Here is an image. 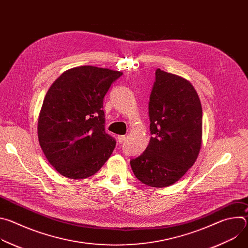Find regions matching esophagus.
<instances>
[{"label":"esophagus","mask_w":248,"mask_h":248,"mask_svg":"<svg viewBox=\"0 0 248 248\" xmlns=\"http://www.w3.org/2000/svg\"><path fill=\"white\" fill-rule=\"evenodd\" d=\"M117 139H118V142L119 143H123L124 141V139H125V135H119Z\"/></svg>","instance_id":"obj_1"}]
</instances>
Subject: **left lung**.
I'll list each match as a JSON object with an SVG mask.
<instances>
[{"instance_id": "left-lung-1", "label": "left lung", "mask_w": 248, "mask_h": 248, "mask_svg": "<svg viewBox=\"0 0 248 248\" xmlns=\"http://www.w3.org/2000/svg\"><path fill=\"white\" fill-rule=\"evenodd\" d=\"M149 101L150 132L145 151L130 160L136 178L152 187L181 180L195 163L202 143V107L192 84L157 68Z\"/></svg>"}]
</instances>
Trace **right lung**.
<instances>
[{
    "label": "right lung",
    "mask_w": 248,
    "mask_h": 248,
    "mask_svg": "<svg viewBox=\"0 0 248 248\" xmlns=\"http://www.w3.org/2000/svg\"><path fill=\"white\" fill-rule=\"evenodd\" d=\"M123 73L83 65L70 68L49 88L38 119V139L49 163L65 178L96 173L116 140L105 131L103 101Z\"/></svg>",
    "instance_id": "obj_1"
}]
</instances>
